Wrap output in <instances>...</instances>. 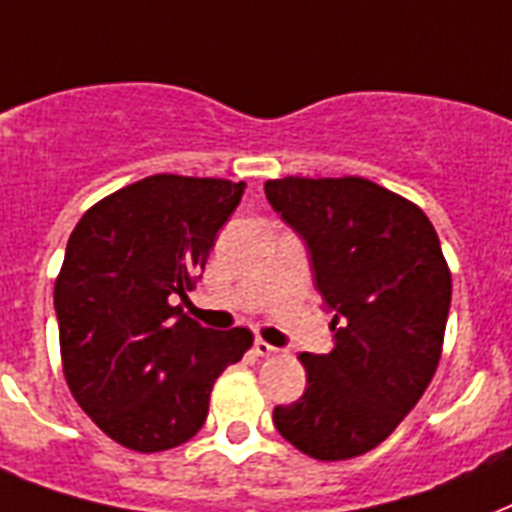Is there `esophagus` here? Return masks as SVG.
<instances>
[{"instance_id":"34e87169","label":"esophagus","mask_w":512,"mask_h":512,"mask_svg":"<svg viewBox=\"0 0 512 512\" xmlns=\"http://www.w3.org/2000/svg\"><path fill=\"white\" fill-rule=\"evenodd\" d=\"M253 350H256V355H259V358H272V355H277V347H272V344L269 342H264V339H256V342H253Z\"/></svg>"}]
</instances>
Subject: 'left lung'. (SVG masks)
I'll list each match as a JSON object with an SVG mask.
<instances>
[{"mask_svg":"<svg viewBox=\"0 0 512 512\" xmlns=\"http://www.w3.org/2000/svg\"><path fill=\"white\" fill-rule=\"evenodd\" d=\"M269 205L310 248L336 347L301 352L307 390L277 433L320 462L376 449L425 395L443 350L451 272L438 232L406 197L360 176L272 178Z\"/></svg>","mask_w":512,"mask_h":512,"instance_id":"8db88e82","label":"left lung"}]
</instances>
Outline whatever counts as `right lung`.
<instances>
[{"label": "right lung", "instance_id": "right-lung-1", "mask_svg": "<svg viewBox=\"0 0 512 512\" xmlns=\"http://www.w3.org/2000/svg\"><path fill=\"white\" fill-rule=\"evenodd\" d=\"M245 181L157 173L79 219L55 277L63 376L112 441L154 454L197 435L248 328L213 331L181 312Z\"/></svg>", "mask_w": 512, "mask_h": 512}]
</instances>
